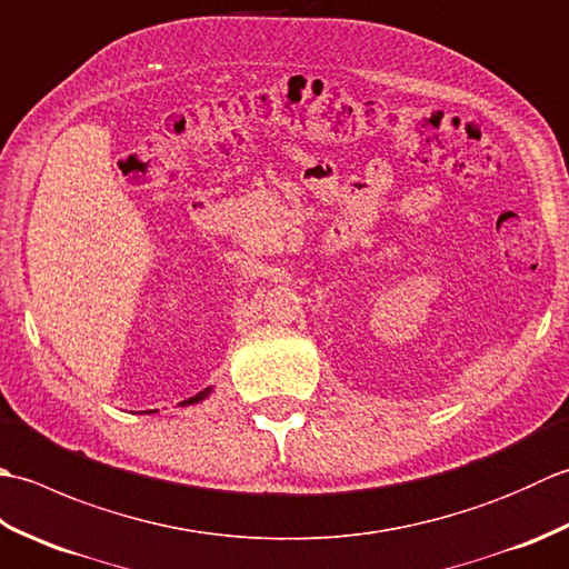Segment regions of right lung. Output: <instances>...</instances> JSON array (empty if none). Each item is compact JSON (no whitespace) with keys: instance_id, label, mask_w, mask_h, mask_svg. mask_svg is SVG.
<instances>
[{"instance_id":"1","label":"right lung","mask_w":569,"mask_h":569,"mask_svg":"<svg viewBox=\"0 0 569 569\" xmlns=\"http://www.w3.org/2000/svg\"><path fill=\"white\" fill-rule=\"evenodd\" d=\"M208 393H210V389H204V391H200L198 396H192V398H188V401H183V406H188V403H198V401H202V398L208 396Z\"/></svg>"}]
</instances>
